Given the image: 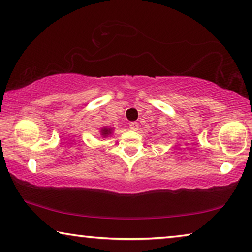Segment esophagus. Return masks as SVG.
I'll use <instances>...</instances> for the list:
<instances>
[{"label": "esophagus", "instance_id": "34e87169", "mask_svg": "<svg viewBox=\"0 0 252 252\" xmlns=\"http://www.w3.org/2000/svg\"><path fill=\"white\" fill-rule=\"evenodd\" d=\"M130 129L132 131H138L139 129V123L138 122H131L130 123Z\"/></svg>", "mask_w": 252, "mask_h": 252}]
</instances>
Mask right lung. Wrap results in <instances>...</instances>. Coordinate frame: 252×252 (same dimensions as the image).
<instances>
[{"label":"right lung","mask_w":252,"mask_h":252,"mask_svg":"<svg viewBox=\"0 0 252 252\" xmlns=\"http://www.w3.org/2000/svg\"><path fill=\"white\" fill-rule=\"evenodd\" d=\"M113 129L112 127H109V126H105V127H102L101 131H100V134L102 138H108L109 135L112 134Z\"/></svg>","instance_id":"1"}]
</instances>
